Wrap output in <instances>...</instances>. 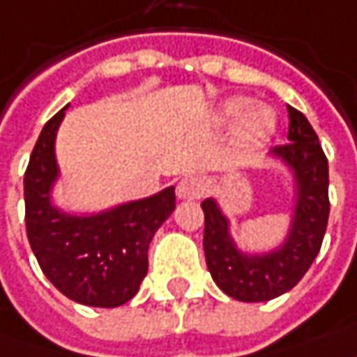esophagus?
I'll list each match as a JSON object with an SVG mask.
<instances>
[{
  "label": "esophagus",
  "mask_w": 357,
  "mask_h": 357,
  "mask_svg": "<svg viewBox=\"0 0 357 357\" xmlns=\"http://www.w3.org/2000/svg\"><path fill=\"white\" fill-rule=\"evenodd\" d=\"M205 191H207V185L197 176L181 178L178 181V188H176V193H178L179 199H199V197H203Z\"/></svg>",
  "instance_id": "1"
}]
</instances>
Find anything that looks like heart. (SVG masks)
Wrapping results in <instances>:
<instances>
[{
	"label": "heart",
	"instance_id": "b5f03b06",
	"mask_svg": "<svg viewBox=\"0 0 357 357\" xmlns=\"http://www.w3.org/2000/svg\"><path fill=\"white\" fill-rule=\"evenodd\" d=\"M249 106H251L249 98L233 96L221 105L217 120L221 124H231L239 119L237 134H239L241 142L257 146L273 136L275 126H277V118L266 106H252V108Z\"/></svg>",
	"mask_w": 357,
	"mask_h": 357
}]
</instances>
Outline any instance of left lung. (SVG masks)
Segmentation results:
<instances>
[{"instance_id": "left-lung-1", "label": "left lung", "mask_w": 357, "mask_h": 357, "mask_svg": "<svg viewBox=\"0 0 357 357\" xmlns=\"http://www.w3.org/2000/svg\"><path fill=\"white\" fill-rule=\"evenodd\" d=\"M289 108V144L271 155L289 167L294 179V209L284 241L268 252H243L231 237L229 219L213 197L202 203L205 213L203 251L215 284L241 302L273 301L294 289L322 247L330 202L328 160L306 116Z\"/></svg>"}]
</instances>
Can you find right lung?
<instances>
[{
  "label": "right lung",
  "instance_id": "right-lung-1",
  "mask_svg": "<svg viewBox=\"0 0 357 357\" xmlns=\"http://www.w3.org/2000/svg\"><path fill=\"white\" fill-rule=\"evenodd\" d=\"M59 110L41 130L23 179L25 225L39 266L70 301L116 308L128 302L148 273V247L176 209V188L100 213H67L53 205Z\"/></svg>",
  "mask_w": 357,
  "mask_h": 357
}]
</instances>
